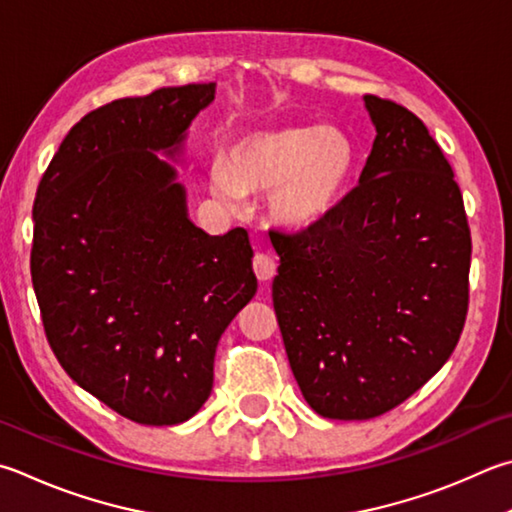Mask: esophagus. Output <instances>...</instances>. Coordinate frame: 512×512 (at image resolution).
<instances>
[{
  "mask_svg": "<svg viewBox=\"0 0 512 512\" xmlns=\"http://www.w3.org/2000/svg\"><path fill=\"white\" fill-rule=\"evenodd\" d=\"M275 259L268 255V253H255L253 257V271L257 275L259 282H271L273 275H275Z\"/></svg>",
  "mask_w": 512,
  "mask_h": 512,
  "instance_id": "esophagus-1",
  "label": "esophagus"
}]
</instances>
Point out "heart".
<instances>
[{
    "label": "heart",
    "mask_w": 512,
    "mask_h": 512,
    "mask_svg": "<svg viewBox=\"0 0 512 512\" xmlns=\"http://www.w3.org/2000/svg\"><path fill=\"white\" fill-rule=\"evenodd\" d=\"M353 165L349 138L336 127L255 132L228 147L210 167V192L237 206L248 192H271V215L282 226L309 230L338 206Z\"/></svg>",
    "instance_id": "b5f03b06"
}]
</instances>
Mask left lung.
I'll return each mask as SVG.
<instances>
[{"mask_svg":"<svg viewBox=\"0 0 512 512\" xmlns=\"http://www.w3.org/2000/svg\"><path fill=\"white\" fill-rule=\"evenodd\" d=\"M376 138L322 224L271 230L273 306L315 412L365 421L418 392L461 338L472 239L452 165L410 109L365 96Z\"/></svg>","mask_w":512,"mask_h":512,"instance_id":"1","label":"left lung"}]
</instances>
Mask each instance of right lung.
<instances>
[{
  "mask_svg": "<svg viewBox=\"0 0 512 512\" xmlns=\"http://www.w3.org/2000/svg\"><path fill=\"white\" fill-rule=\"evenodd\" d=\"M215 85L156 89L71 127L33 203L31 280L71 380L141 425H176L212 392L221 333L253 300L244 228L210 237L185 215L174 154Z\"/></svg>",
  "mask_w": 512,
  "mask_h": 512,
  "instance_id": "add662e5",
  "label": "right lung"
}]
</instances>
